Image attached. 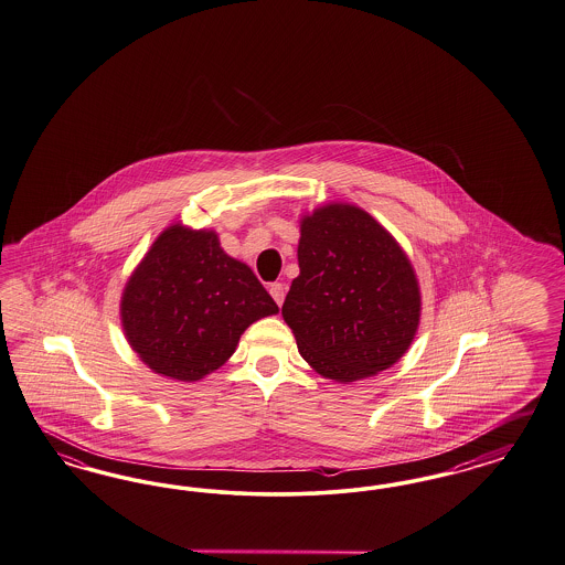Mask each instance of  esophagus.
Listing matches in <instances>:
<instances>
[{
	"mask_svg": "<svg viewBox=\"0 0 565 565\" xmlns=\"http://www.w3.org/2000/svg\"><path fill=\"white\" fill-rule=\"evenodd\" d=\"M269 294H271L273 300L281 307V305H284V298H286V286L279 284V281H275V284L269 286Z\"/></svg>",
	"mask_w": 565,
	"mask_h": 565,
	"instance_id": "1",
	"label": "esophagus"
}]
</instances>
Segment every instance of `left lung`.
<instances>
[{
  "mask_svg": "<svg viewBox=\"0 0 565 565\" xmlns=\"http://www.w3.org/2000/svg\"><path fill=\"white\" fill-rule=\"evenodd\" d=\"M298 267L281 315L319 375L349 384L407 352L422 315L419 284L407 254L370 213L328 204L305 214Z\"/></svg>",
  "mask_w": 565,
  "mask_h": 565,
  "instance_id": "left-lung-1",
  "label": "left lung"
}]
</instances>
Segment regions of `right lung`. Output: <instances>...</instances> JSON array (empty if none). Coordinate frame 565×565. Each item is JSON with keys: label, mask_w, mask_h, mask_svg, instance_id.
Wrapping results in <instances>:
<instances>
[{"label": "right lung", "mask_w": 565, "mask_h": 565, "mask_svg": "<svg viewBox=\"0 0 565 565\" xmlns=\"http://www.w3.org/2000/svg\"><path fill=\"white\" fill-rule=\"evenodd\" d=\"M277 311L253 269L223 253L218 235L179 223L156 237L120 298L131 349L179 382L218 370L246 328Z\"/></svg>", "instance_id": "right-lung-1"}]
</instances>
